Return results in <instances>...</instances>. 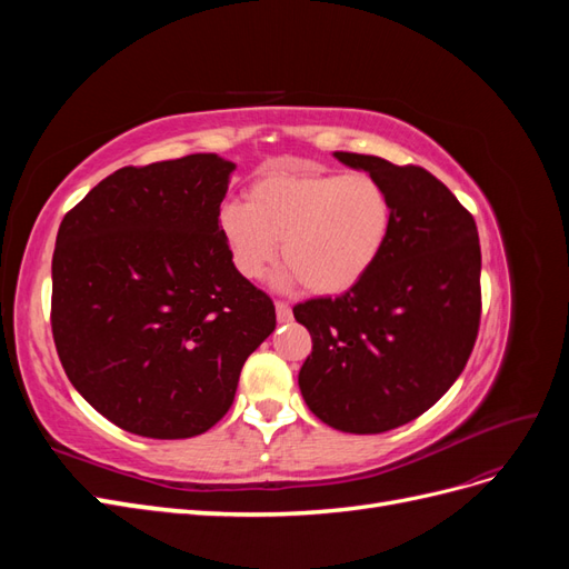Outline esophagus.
I'll use <instances>...</instances> for the list:
<instances>
[{
	"label": "esophagus",
	"instance_id": "34e87169",
	"mask_svg": "<svg viewBox=\"0 0 569 569\" xmlns=\"http://www.w3.org/2000/svg\"><path fill=\"white\" fill-rule=\"evenodd\" d=\"M274 316H278V322H280V325H284V322L291 320V308H289L287 303L278 301V303H274Z\"/></svg>",
	"mask_w": 569,
	"mask_h": 569
}]
</instances>
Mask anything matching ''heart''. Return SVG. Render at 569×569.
I'll use <instances>...</instances> for the list:
<instances>
[{
  "mask_svg": "<svg viewBox=\"0 0 569 569\" xmlns=\"http://www.w3.org/2000/svg\"><path fill=\"white\" fill-rule=\"evenodd\" d=\"M393 228V201L370 173L270 168L247 189V206L230 201L218 232L234 270L258 280L278 261V287L303 282L318 297H339L380 263Z\"/></svg>",
  "mask_w": 569,
  "mask_h": 569,
  "instance_id": "obj_1",
  "label": "heart"
}]
</instances>
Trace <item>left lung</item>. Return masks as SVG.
Segmentation results:
<instances>
[{
	"instance_id": "obj_1",
	"label": "left lung",
	"mask_w": 569,
	"mask_h": 569,
	"mask_svg": "<svg viewBox=\"0 0 569 569\" xmlns=\"http://www.w3.org/2000/svg\"><path fill=\"white\" fill-rule=\"evenodd\" d=\"M335 159L387 187L393 228L363 282L295 308L313 337L299 389L325 425L380 435L432 408L468 363L481 311L479 234L425 168L349 151Z\"/></svg>"
}]
</instances>
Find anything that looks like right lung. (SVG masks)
<instances>
[{
    "instance_id": "obj_1",
    "label": "right lung",
    "mask_w": 569,
    "mask_h": 569,
    "mask_svg": "<svg viewBox=\"0 0 569 569\" xmlns=\"http://www.w3.org/2000/svg\"><path fill=\"white\" fill-rule=\"evenodd\" d=\"M234 163L218 153L120 168L61 220L51 332L68 380L126 432L189 439L232 406L274 306L218 232Z\"/></svg>"
}]
</instances>
